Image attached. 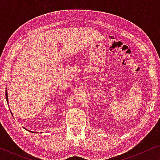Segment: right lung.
Segmentation results:
<instances>
[{
  "label": "right lung",
  "mask_w": 160,
  "mask_h": 160,
  "mask_svg": "<svg viewBox=\"0 0 160 160\" xmlns=\"http://www.w3.org/2000/svg\"><path fill=\"white\" fill-rule=\"evenodd\" d=\"M5 97H6V100H7V102H8V92H7V90L5 91Z\"/></svg>",
  "instance_id": "obj_1"
}]
</instances>
